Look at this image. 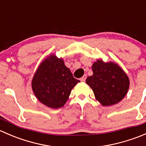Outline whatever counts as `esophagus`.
I'll return each mask as SVG.
<instances>
[{
	"label": "esophagus",
	"mask_w": 146,
	"mask_h": 146,
	"mask_svg": "<svg viewBox=\"0 0 146 146\" xmlns=\"http://www.w3.org/2000/svg\"><path fill=\"white\" fill-rule=\"evenodd\" d=\"M86 78H87V76H86V75H84V76H82L81 78H80V81L85 82V80H86Z\"/></svg>",
	"instance_id": "1"
}]
</instances>
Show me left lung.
<instances>
[{
	"mask_svg": "<svg viewBox=\"0 0 146 146\" xmlns=\"http://www.w3.org/2000/svg\"><path fill=\"white\" fill-rule=\"evenodd\" d=\"M93 74L86 79L95 98L104 107L114 105L126 96L130 85L129 78L116 63L98 59L92 66Z\"/></svg>",
	"mask_w": 146,
	"mask_h": 146,
	"instance_id": "1",
	"label": "left lung"
}]
</instances>
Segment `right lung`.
Here are the masks:
<instances>
[{
	"label": "right lung",
	"mask_w": 146,
	"mask_h": 146,
	"mask_svg": "<svg viewBox=\"0 0 146 146\" xmlns=\"http://www.w3.org/2000/svg\"><path fill=\"white\" fill-rule=\"evenodd\" d=\"M80 80L73 76L62 58L51 54L41 63L32 80L34 94L40 102L51 109L64 107L70 92Z\"/></svg>",
	"instance_id": "1"
}]
</instances>
